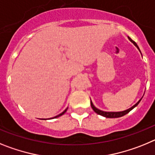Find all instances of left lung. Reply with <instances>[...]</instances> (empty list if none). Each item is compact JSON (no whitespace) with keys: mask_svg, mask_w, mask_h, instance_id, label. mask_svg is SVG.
Wrapping results in <instances>:
<instances>
[{"mask_svg":"<svg viewBox=\"0 0 155 155\" xmlns=\"http://www.w3.org/2000/svg\"><path fill=\"white\" fill-rule=\"evenodd\" d=\"M128 39H129V40L130 41V42H132L133 43H134V44L135 45V46H136V47L137 48L138 50H140L139 47H138V46H137V45L136 42H134V40H132V39H131L130 38V37H129V36H128ZM141 99H142V98H140V99L139 101H138V102H137L136 104H135V105H133V106L131 108H130V109H127V110L122 111V112H105V111L100 110V109H97V108L95 107V106H94V105H93L92 102H91V108H92V109H93V110H94V112H95V113H97V114L101 115V116H104V117H106V118H118V117H121V116H125L126 114H127V113H130V111L132 110L133 109H134V108L136 107L137 105L138 104H139V102H140V101H141Z\"/></svg>","mask_w":155,"mask_h":155,"instance_id":"8db88e82","label":"left lung"}]
</instances>
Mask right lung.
<instances>
[{
  "mask_svg": "<svg viewBox=\"0 0 155 155\" xmlns=\"http://www.w3.org/2000/svg\"><path fill=\"white\" fill-rule=\"evenodd\" d=\"M68 108H67V109H65V110H64V112H63V113H61V114H59V115H57V116H55V117H53V118H57V117H59V116H62V115H64V113H66V112H67V110H68Z\"/></svg>",
  "mask_w": 155,
  "mask_h": 155,
  "instance_id": "1",
  "label": "right lung"
}]
</instances>
